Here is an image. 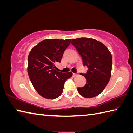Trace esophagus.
I'll return each mask as SVG.
<instances>
[{
  "label": "esophagus",
  "mask_w": 133,
  "mask_h": 133,
  "mask_svg": "<svg viewBox=\"0 0 133 133\" xmlns=\"http://www.w3.org/2000/svg\"><path fill=\"white\" fill-rule=\"evenodd\" d=\"M77 75H78L77 74L73 73V77H76V76H77Z\"/></svg>",
  "instance_id": "34e87169"
}]
</instances>
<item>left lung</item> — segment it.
<instances>
[{
  "label": "left lung",
  "mask_w": 133,
  "mask_h": 133,
  "mask_svg": "<svg viewBox=\"0 0 133 133\" xmlns=\"http://www.w3.org/2000/svg\"><path fill=\"white\" fill-rule=\"evenodd\" d=\"M71 43L82 57L84 66L88 67L87 73H80L85 77L86 84L77 91L83 97H95L103 91L110 78L111 53L104 44L92 38L72 39Z\"/></svg>",
  "instance_id": "obj_1"
}]
</instances>
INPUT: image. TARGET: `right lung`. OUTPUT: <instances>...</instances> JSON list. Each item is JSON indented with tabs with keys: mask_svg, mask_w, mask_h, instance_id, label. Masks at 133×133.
I'll use <instances>...</instances> for the list:
<instances>
[{
	"mask_svg": "<svg viewBox=\"0 0 133 133\" xmlns=\"http://www.w3.org/2000/svg\"><path fill=\"white\" fill-rule=\"evenodd\" d=\"M71 39H47L42 41L31 50L28 57V74L35 90L46 99H54L62 94L64 83L73 75L71 72L56 70L57 63Z\"/></svg>",
	"mask_w": 133,
	"mask_h": 133,
	"instance_id": "right-lung-1",
	"label": "right lung"
}]
</instances>
